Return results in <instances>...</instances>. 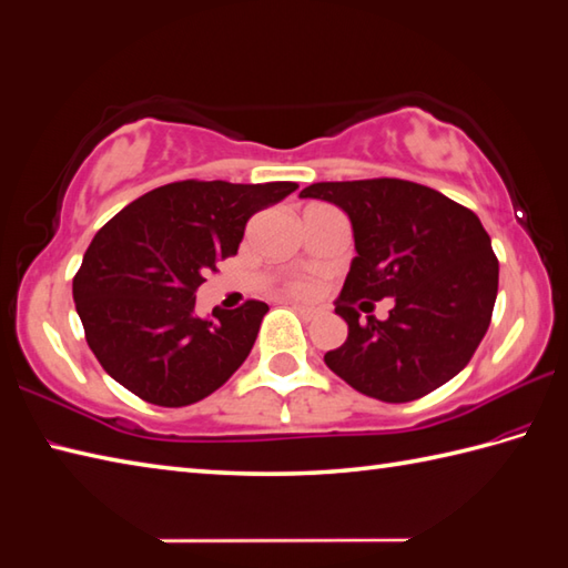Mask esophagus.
<instances>
[{"label":"esophagus","mask_w":568,"mask_h":568,"mask_svg":"<svg viewBox=\"0 0 568 568\" xmlns=\"http://www.w3.org/2000/svg\"><path fill=\"white\" fill-rule=\"evenodd\" d=\"M286 306H292L301 318H306V321H311V318H316V308H311V306H304V304H298V301H292V298H286Z\"/></svg>","instance_id":"obj_1"}]
</instances>
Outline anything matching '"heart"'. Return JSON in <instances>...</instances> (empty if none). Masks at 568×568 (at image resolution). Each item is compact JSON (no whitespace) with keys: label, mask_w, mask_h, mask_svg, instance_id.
Instances as JSON below:
<instances>
[{"label":"heart","mask_w":568,"mask_h":568,"mask_svg":"<svg viewBox=\"0 0 568 568\" xmlns=\"http://www.w3.org/2000/svg\"><path fill=\"white\" fill-rule=\"evenodd\" d=\"M288 292L306 296V294H311V292H313V284H311V282H306V280H292V282H288Z\"/></svg>","instance_id":"heart-1"}]
</instances>
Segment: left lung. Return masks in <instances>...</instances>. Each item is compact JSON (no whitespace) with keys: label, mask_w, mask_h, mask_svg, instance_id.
<instances>
[{"label":"left lung","mask_w":568,"mask_h":568,"mask_svg":"<svg viewBox=\"0 0 568 568\" xmlns=\"http://www.w3.org/2000/svg\"><path fill=\"white\" fill-rule=\"evenodd\" d=\"M301 196L343 209L355 233L357 257L335 301L347 339L327 352V367L386 403L423 398L457 376L484 339L498 294V260L476 213L390 178L318 182ZM388 295L397 306L386 322L358 323L357 300Z\"/></svg>","instance_id":"left-lung-1"}]
</instances>
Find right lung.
Returning <instances> with one entry per match:
<instances>
[{"label":"right lung","mask_w":568,"mask_h":568,"mask_svg":"<svg viewBox=\"0 0 568 568\" xmlns=\"http://www.w3.org/2000/svg\"><path fill=\"white\" fill-rule=\"evenodd\" d=\"M296 182L184 180L158 186L94 235L72 280L87 345L111 379L148 403L206 398L247 359L270 306L196 316V288L241 247L247 221Z\"/></svg>","instance_id":"add662e5"}]
</instances>
